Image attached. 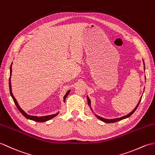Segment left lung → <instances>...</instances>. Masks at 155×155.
I'll use <instances>...</instances> for the list:
<instances>
[{
  "mask_svg": "<svg viewBox=\"0 0 155 155\" xmlns=\"http://www.w3.org/2000/svg\"><path fill=\"white\" fill-rule=\"evenodd\" d=\"M143 64H144V70H145V63H144V61H143ZM145 78H146V77H145ZM141 98H142V97H140V99H139V103H138V104L137 105V106L135 107V108L134 109L133 111L130 112V113H129L128 115H125V116H123V117H120V118H116V119H105V118H104V117H100V116H99V115H96V114H95V117L97 118H98L99 119H100L101 121H104V122H105V123H115V122H117V121H121V120H123V119H126V118H128L129 117H130V115H131L135 111V110L137 109V108L138 107V106H139V104H140V100H141ZM87 104H88V105L89 106V107H90V109H91V111H93V109H92V108H91V101H90V99H89V97L88 96H87Z\"/></svg>",
  "mask_w": 155,
  "mask_h": 155,
  "instance_id": "obj_1",
  "label": "left lung"
}]
</instances>
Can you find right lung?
Instances as JSON below:
<instances>
[{"instance_id":"obj_1","label":"right lung","mask_w":155,"mask_h":155,"mask_svg":"<svg viewBox=\"0 0 155 155\" xmlns=\"http://www.w3.org/2000/svg\"><path fill=\"white\" fill-rule=\"evenodd\" d=\"M12 63L11 64V66H10V78H9V89H10V95H11V97L13 99L14 102H15V104L16 105V106L17 107V108H18V109L20 111V112L22 113V114L25 117L26 119H30V120H32V121H37V122H40V123H42V122H45V121H48V120H50L51 119H52L54 117H55L57 116L58 114H59V112L56 113V114H52V115H46V116H41V117H37V116H33V115H28L27 113L25 111H23V110L21 109V107L19 106L18 102H17L16 99H15V97H14V95L12 94V86H11V82H10V78H11V75H12ZM70 90H68L67 92L66 95H64V102H65V101H66V99L67 97V96L69 95V94H70Z\"/></svg>"}]
</instances>
